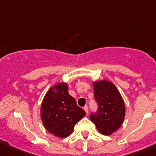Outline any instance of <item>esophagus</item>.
I'll return each instance as SVG.
<instances>
[{
	"label": "esophagus",
	"instance_id": "obj_1",
	"mask_svg": "<svg viewBox=\"0 0 156 156\" xmlns=\"http://www.w3.org/2000/svg\"><path fill=\"white\" fill-rule=\"evenodd\" d=\"M84 110L86 112V113H87V112H88V106H84Z\"/></svg>",
	"mask_w": 156,
	"mask_h": 156
}]
</instances>
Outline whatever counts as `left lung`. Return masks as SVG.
Returning <instances> with one entry per match:
<instances>
[{"label": "left lung", "mask_w": 156, "mask_h": 156, "mask_svg": "<svg viewBox=\"0 0 156 156\" xmlns=\"http://www.w3.org/2000/svg\"><path fill=\"white\" fill-rule=\"evenodd\" d=\"M94 100L98 108L90 115L100 133L110 135L122 125L125 119V103L119 90L112 83L100 81L94 83Z\"/></svg>", "instance_id": "1"}]
</instances>
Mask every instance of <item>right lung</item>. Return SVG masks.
Masks as SVG:
<instances>
[{
    "instance_id": "add662e5",
    "label": "right lung",
    "mask_w": 156,
    "mask_h": 156,
    "mask_svg": "<svg viewBox=\"0 0 156 156\" xmlns=\"http://www.w3.org/2000/svg\"><path fill=\"white\" fill-rule=\"evenodd\" d=\"M41 116L45 128L58 137H66L74 126L86 115L69 95L68 86L60 83L47 92L41 109Z\"/></svg>"
}]
</instances>
